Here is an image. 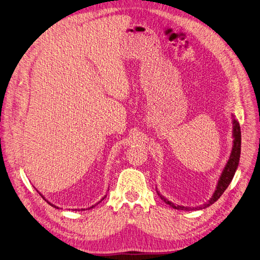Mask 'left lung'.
I'll return each mask as SVG.
<instances>
[{"mask_svg":"<svg viewBox=\"0 0 260 260\" xmlns=\"http://www.w3.org/2000/svg\"><path fill=\"white\" fill-rule=\"evenodd\" d=\"M233 124H234V127H233V136H234V145H233V149H232V154L230 156V159L226 163V166L220 176V179L219 181H218V184H217V187H216V190L215 193L213 194L212 198L209 200L208 203L203 204V206L201 207H198V208H195L196 210H201V209H206L208 208L209 206H211V204H213L215 201H217L218 199L220 198V196L223 194L224 190L228 188L229 184L231 183L232 179H233V177L235 175V172L237 170V167H238V163H239V158H240V149H241V133H240V126H239V123L237 120H233ZM158 193V192H157ZM158 196L165 201L166 203L170 204V206L173 208V209H177V210H183V211H189V210H193V209H189V208H185V207H180V206H175L174 203H172L171 201H169L168 199H166L165 197H163L160 193H158ZM194 209V210H195Z\"/></svg>","mask_w":260,"mask_h":260,"instance_id":"8db88e82","label":"left lung"}]
</instances>
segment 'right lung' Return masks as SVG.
<instances>
[{"instance_id": "obj_1", "label": "right lung", "mask_w": 260, "mask_h": 260, "mask_svg": "<svg viewBox=\"0 0 260 260\" xmlns=\"http://www.w3.org/2000/svg\"><path fill=\"white\" fill-rule=\"evenodd\" d=\"M40 195H41V194H40ZM41 196H42V195H41ZM42 198H43V199H44V200H46V199H45V198H44V197H43V196H42ZM104 198H105V197H104ZM104 198H102V200H103V199H104ZM46 201H47V200H46ZM47 202H48V201H47ZM98 203H99V202H98ZM48 204H50V206H51V207H53V208H57V207H54V206H53V204H51V203H50V202H48ZM94 206H97V204H94ZM94 206H92V207H91V209H92V208H93V207H94ZM57 209H59V208H57ZM89 209H90V208H89Z\"/></svg>"}]
</instances>
